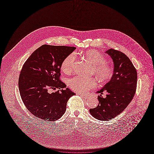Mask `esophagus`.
I'll return each mask as SVG.
<instances>
[{"mask_svg": "<svg viewBox=\"0 0 154 154\" xmlns=\"http://www.w3.org/2000/svg\"><path fill=\"white\" fill-rule=\"evenodd\" d=\"M81 97H83V98H85V99H86V98H88V95H87V94H79Z\"/></svg>", "mask_w": 154, "mask_h": 154, "instance_id": "obj_1", "label": "esophagus"}]
</instances>
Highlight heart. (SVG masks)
I'll use <instances>...</instances> for the list:
<instances>
[{
  "label": "heart",
  "instance_id": "heart-1",
  "mask_svg": "<svg viewBox=\"0 0 154 154\" xmlns=\"http://www.w3.org/2000/svg\"><path fill=\"white\" fill-rule=\"evenodd\" d=\"M85 57L94 64V71L98 79L101 81H106L113 74V68L106 64L105 58L95 50H89L85 52ZM76 60V54L73 52L65 58L62 63L63 70L67 72L72 71ZM68 86L74 91L82 93L94 88L97 84L96 80L93 77H83L75 76L68 82Z\"/></svg>",
  "mask_w": 154,
  "mask_h": 154
}]
</instances>
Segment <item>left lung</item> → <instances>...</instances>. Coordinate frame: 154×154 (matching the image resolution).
<instances>
[{"label":"left lung","instance_id":"left-lung-1","mask_svg":"<svg viewBox=\"0 0 154 154\" xmlns=\"http://www.w3.org/2000/svg\"><path fill=\"white\" fill-rule=\"evenodd\" d=\"M105 53L113 60V74L110 80L96 92L102 94L106 91V97L99 96V105L90 109L94 118L101 121L112 119L124 110L133 99L137 84V70L125 54L113 49Z\"/></svg>","mask_w":154,"mask_h":154}]
</instances>
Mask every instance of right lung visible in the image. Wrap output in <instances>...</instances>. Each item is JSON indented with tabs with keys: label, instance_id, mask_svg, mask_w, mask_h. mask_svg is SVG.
Instances as JSON below:
<instances>
[{
	"label": "right lung",
	"instance_id": "1",
	"mask_svg": "<svg viewBox=\"0 0 154 154\" xmlns=\"http://www.w3.org/2000/svg\"><path fill=\"white\" fill-rule=\"evenodd\" d=\"M76 48L45 45L29 57L19 78V90L23 103L35 116L45 121L60 118L69 99L75 93L60 80L65 58ZM59 90L51 94V89Z\"/></svg>",
	"mask_w": 154,
	"mask_h": 154
}]
</instances>
